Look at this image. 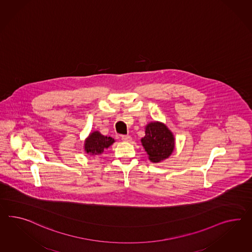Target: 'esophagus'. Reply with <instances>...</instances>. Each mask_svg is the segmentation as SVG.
I'll return each mask as SVG.
<instances>
[{
    "mask_svg": "<svg viewBox=\"0 0 252 252\" xmlns=\"http://www.w3.org/2000/svg\"><path fill=\"white\" fill-rule=\"evenodd\" d=\"M122 140H123V142H130L131 141V137L129 135H123L122 136Z\"/></svg>",
    "mask_w": 252,
    "mask_h": 252,
    "instance_id": "esophagus-1",
    "label": "esophagus"
}]
</instances>
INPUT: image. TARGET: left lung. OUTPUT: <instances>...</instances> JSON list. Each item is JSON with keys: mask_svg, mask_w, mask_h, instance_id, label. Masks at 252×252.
I'll return each instance as SVG.
<instances>
[{"mask_svg": "<svg viewBox=\"0 0 252 252\" xmlns=\"http://www.w3.org/2000/svg\"><path fill=\"white\" fill-rule=\"evenodd\" d=\"M142 145L152 162H160L170 157L175 148V138L164 123L152 122L145 126Z\"/></svg>", "mask_w": 252, "mask_h": 252, "instance_id": "left-lung-1", "label": "left lung"}]
</instances>
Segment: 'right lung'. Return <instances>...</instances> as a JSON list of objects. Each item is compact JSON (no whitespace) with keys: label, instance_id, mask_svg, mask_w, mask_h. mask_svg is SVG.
Masks as SVG:
<instances>
[{"label":"right lung","instance_id":"add662e5","mask_svg":"<svg viewBox=\"0 0 252 252\" xmlns=\"http://www.w3.org/2000/svg\"><path fill=\"white\" fill-rule=\"evenodd\" d=\"M114 142L113 138L102 135L98 130L92 131L85 140V153L91 156L101 155L104 150L109 148Z\"/></svg>","mask_w":252,"mask_h":252}]
</instances>
